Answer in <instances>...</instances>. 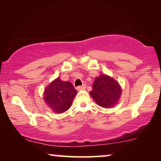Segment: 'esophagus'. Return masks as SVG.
Here are the masks:
<instances>
[{
    "label": "esophagus",
    "instance_id": "obj_1",
    "mask_svg": "<svg viewBox=\"0 0 161 161\" xmlns=\"http://www.w3.org/2000/svg\"><path fill=\"white\" fill-rule=\"evenodd\" d=\"M86 87V84H83V85H82V86H78L77 87V89H78V90L85 89Z\"/></svg>",
    "mask_w": 161,
    "mask_h": 161
}]
</instances>
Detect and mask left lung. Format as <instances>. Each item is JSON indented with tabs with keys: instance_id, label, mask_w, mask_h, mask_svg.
I'll list each match as a JSON object with an SVG mask.
<instances>
[{
	"instance_id": "1",
	"label": "left lung",
	"mask_w": 161,
	"mask_h": 161,
	"mask_svg": "<svg viewBox=\"0 0 161 161\" xmlns=\"http://www.w3.org/2000/svg\"><path fill=\"white\" fill-rule=\"evenodd\" d=\"M122 89L117 81L111 77L101 75L95 78L90 92L95 102L103 108H111L119 100Z\"/></svg>"
}]
</instances>
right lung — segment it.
<instances>
[{
    "instance_id": "1",
    "label": "right lung",
    "mask_w": 161,
    "mask_h": 161,
    "mask_svg": "<svg viewBox=\"0 0 161 161\" xmlns=\"http://www.w3.org/2000/svg\"><path fill=\"white\" fill-rule=\"evenodd\" d=\"M76 94L77 90L71 83L58 78L45 89L44 100L54 112L61 114L69 108Z\"/></svg>"
}]
</instances>
